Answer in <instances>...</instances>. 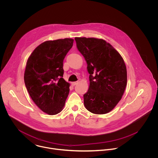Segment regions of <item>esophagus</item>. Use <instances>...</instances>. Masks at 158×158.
I'll list each match as a JSON object with an SVG mask.
<instances>
[{
    "mask_svg": "<svg viewBox=\"0 0 158 158\" xmlns=\"http://www.w3.org/2000/svg\"><path fill=\"white\" fill-rule=\"evenodd\" d=\"M77 84H78V81H75V82H72V86H75Z\"/></svg>",
    "mask_w": 158,
    "mask_h": 158,
    "instance_id": "esophagus-1",
    "label": "esophagus"
}]
</instances>
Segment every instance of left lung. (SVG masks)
I'll return each instance as SVG.
<instances>
[{
    "label": "left lung",
    "mask_w": 158,
    "mask_h": 158,
    "mask_svg": "<svg viewBox=\"0 0 158 158\" xmlns=\"http://www.w3.org/2000/svg\"><path fill=\"white\" fill-rule=\"evenodd\" d=\"M77 47L88 64L89 86L84 105L90 113L103 114L115 107L125 90L127 72L124 60L102 39L75 37Z\"/></svg>",
    "instance_id": "8db88e82"
}]
</instances>
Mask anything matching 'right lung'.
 <instances>
[{
    "instance_id": "obj_1",
    "label": "right lung",
    "mask_w": 158,
    "mask_h": 158,
    "mask_svg": "<svg viewBox=\"0 0 158 158\" xmlns=\"http://www.w3.org/2000/svg\"><path fill=\"white\" fill-rule=\"evenodd\" d=\"M73 39L46 41L28 57L24 72L25 85L32 100L48 115L60 113L65 105L70 83L63 77V60Z\"/></svg>"
}]
</instances>
